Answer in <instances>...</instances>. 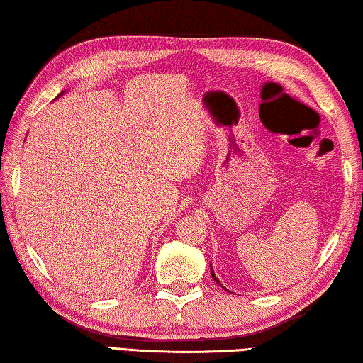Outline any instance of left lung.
Wrapping results in <instances>:
<instances>
[{
    "label": "left lung",
    "instance_id": "obj_1",
    "mask_svg": "<svg viewBox=\"0 0 363 363\" xmlns=\"http://www.w3.org/2000/svg\"><path fill=\"white\" fill-rule=\"evenodd\" d=\"M211 278H213V279H215V283H216V284H220V286H223V284L220 283V279H218V278H216V274H215V272H213V267H211ZM223 289H226V287H224V286H223ZM226 291H228V289H226Z\"/></svg>",
    "mask_w": 363,
    "mask_h": 363
}]
</instances>
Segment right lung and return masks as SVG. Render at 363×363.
<instances>
[{"mask_svg": "<svg viewBox=\"0 0 363 363\" xmlns=\"http://www.w3.org/2000/svg\"><path fill=\"white\" fill-rule=\"evenodd\" d=\"M62 94H65V91H61V94H60V95H57V96H56V99H60V96H61Z\"/></svg>", "mask_w": 363, "mask_h": 363, "instance_id": "add662e5", "label": "right lung"}]
</instances>
